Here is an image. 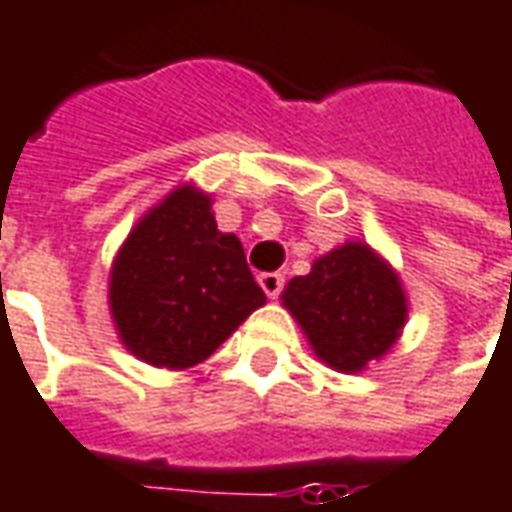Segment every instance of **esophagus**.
<instances>
[{
    "label": "esophagus",
    "instance_id": "1",
    "mask_svg": "<svg viewBox=\"0 0 512 512\" xmlns=\"http://www.w3.org/2000/svg\"><path fill=\"white\" fill-rule=\"evenodd\" d=\"M257 282H260V288H263V293H266L268 299H277L282 293V285H285V277L277 274V271H268V274H260Z\"/></svg>",
    "mask_w": 512,
    "mask_h": 512
}]
</instances>
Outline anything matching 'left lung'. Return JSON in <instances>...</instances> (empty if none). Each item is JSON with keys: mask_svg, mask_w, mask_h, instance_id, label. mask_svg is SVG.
Wrapping results in <instances>:
<instances>
[{"mask_svg": "<svg viewBox=\"0 0 512 512\" xmlns=\"http://www.w3.org/2000/svg\"><path fill=\"white\" fill-rule=\"evenodd\" d=\"M280 299L318 360L343 374L388 355L410 310L396 268L363 241H346L313 260L310 274L293 277Z\"/></svg>", "mask_w": 512, "mask_h": 512, "instance_id": "left-lung-1", "label": "left lung"}]
</instances>
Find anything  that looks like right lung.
Masks as SVG:
<instances>
[{"label": "right lung", "mask_w": 512, "mask_h": 512, "mask_svg": "<svg viewBox=\"0 0 512 512\" xmlns=\"http://www.w3.org/2000/svg\"><path fill=\"white\" fill-rule=\"evenodd\" d=\"M107 302L124 349L155 368L202 363L266 305L241 241L213 199L182 182L132 227L113 257Z\"/></svg>", "instance_id": "add662e5"}]
</instances>
